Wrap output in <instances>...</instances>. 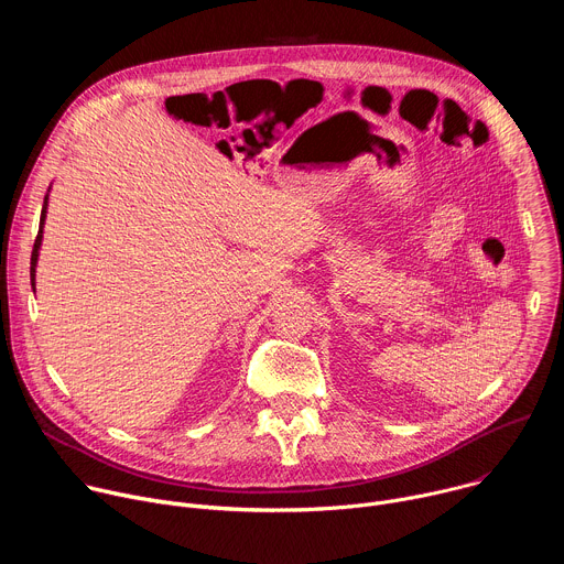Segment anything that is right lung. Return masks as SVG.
<instances>
[{
  "label": "right lung",
  "mask_w": 564,
  "mask_h": 564,
  "mask_svg": "<svg viewBox=\"0 0 564 564\" xmlns=\"http://www.w3.org/2000/svg\"><path fill=\"white\" fill-rule=\"evenodd\" d=\"M51 189V187H48ZM46 207H48V194L44 196V205H42V216H40V231L35 238L33 246V254H31V285L35 288V268H37V257H40V246H42V234H44V220H46Z\"/></svg>",
  "instance_id": "right-lung-1"
}]
</instances>
